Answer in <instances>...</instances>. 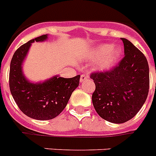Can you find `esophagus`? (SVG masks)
<instances>
[{
    "instance_id": "esophagus-1",
    "label": "esophagus",
    "mask_w": 156,
    "mask_h": 156,
    "mask_svg": "<svg viewBox=\"0 0 156 156\" xmlns=\"http://www.w3.org/2000/svg\"><path fill=\"white\" fill-rule=\"evenodd\" d=\"M89 78V75L87 74H82V75H81V78H80V82L81 83H82V82H84L85 80H87V78Z\"/></svg>"
}]
</instances>
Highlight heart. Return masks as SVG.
Listing matches in <instances>:
<instances>
[{
	"mask_svg": "<svg viewBox=\"0 0 156 156\" xmlns=\"http://www.w3.org/2000/svg\"><path fill=\"white\" fill-rule=\"evenodd\" d=\"M122 48L119 45L104 43L96 46L90 53L91 59H99L97 68L99 70L106 71L111 69L116 64L122 54Z\"/></svg>",
	"mask_w": 156,
	"mask_h": 156,
	"instance_id": "1",
	"label": "heart"
}]
</instances>
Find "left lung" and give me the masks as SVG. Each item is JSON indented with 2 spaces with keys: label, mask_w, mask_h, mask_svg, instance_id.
Here are the masks:
<instances>
[{
  "label": "left lung",
  "mask_w": 156,
  "mask_h": 156,
  "mask_svg": "<svg viewBox=\"0 0 156 156\" xmlns=\"http://www.w3.org/2000/svg\"><path fill=\"white\" fill-rule=\"evenodd\" d=\"M124 54L111 70L90 75L95 84L92 102L100 117L123 123L140 111L149 91V66L144 54L130 41L121 38Z\"/></svg>",
  "instance_id": "obj_1"
}]
</instances>
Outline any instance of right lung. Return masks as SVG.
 Wrapping results in <instances>:
<instances>
[{
	"mask_svg": "<svg viewBox=\"0 0 156 156\" xmlns=\"http://www.w3.org/2000/svg\"><path fill=\"white\" fill-rule=\"evenodd\" d=\"M48 35L30 40L16 49L10 63L9 88L19 109L28 117L49 120L57 117L66 107L73 91L78 87L80 75L65 78L55 75L34 83L23 74L22 64L34 41L47 40Z\"/></svg>",
	"mask_w": 156,
	"mask_h": 156,
	"instance_id": "obj_1",
	"label": "right lung"
}]
</instances>
